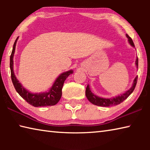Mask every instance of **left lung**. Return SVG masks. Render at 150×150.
<instances>
[{"mask_svg":"<svg viewBox=\"0 0 150 150\" xmlns=\"http://www.w3.org/2000/svg\"><path fill=\"white\" fill-rule=\"evenodd\" d=\"M126 37L128 38V42L130 43V44L131 45H132L133 47H134V44L131 38L129 36L128 34H126ZM136 65L137 68L138 66V58H136ZM137 80H138V76H136V78L134 79V82H133V85L132 87L130 89L126 91L125 93L122 95H121L120 96H116V97L114 98H101L99 97V96H97L95 95L91 92V91L90 89L89 85H87V88H86V91H85V95L87 96V99L90 101V102L93 104V105H96V106H115V105H118L119 104H120L121 103H122L123 101L126 99L127 98L130 96L132 93L133 92L134 88L136 87V83H137Z\"/></svg>","mask_w":150,"mask_h":150,"instance_id":"8db88e82","label":"left lung"}]
</instances>
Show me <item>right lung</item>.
<instances>
[{
  "label": "right lung",
  "mask_w": 150,
  "mask_h": 150,
  "mask_svg": "<svg viewBox=\"0 0 150 150\" xmlns=\"http://www.w3.org/2000/svg\"><path fill=\"white\" fill-rule=\"evenodd\" d=\"M18 38L15 40L13 45V49L12 51V54L10 57V68L11 72V79L12 83H13L15 89L17 93L21 96L26 102L35 107H40V106H54L59 102L62 95V87L66 79L70 74L73 73V70H69L67 72H64L61 74L55 80L52 87L46 93H32L27 91L24 87H22L21 83H19L17 78L14 75L13 70V57L16 48V44Z\"/></svg>",
  "instance_id": "add662e5"
}]
</instances>
